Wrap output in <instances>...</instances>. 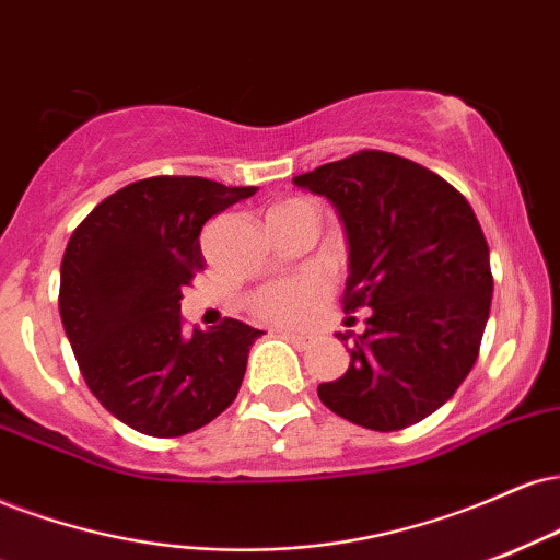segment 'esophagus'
I'll return each mask as SVG.
<instances>
[{"mask_svg": "<svg viewBox=\"0 0 560 560\" xmlns=\"http://www.w3.org/2000/svg\"><path fill=\"white\" fill-rule=\"evenodd\" d=\"M281 336H284L287 341H292L294 347L298 349H305V347H310L313 345V336H307V334H294V331H281Z\"/></svg>", "mask_w": 560, "mask_h": 560, "instance_id": "esophagus-1", "label": "esophagus"}]
</instances>
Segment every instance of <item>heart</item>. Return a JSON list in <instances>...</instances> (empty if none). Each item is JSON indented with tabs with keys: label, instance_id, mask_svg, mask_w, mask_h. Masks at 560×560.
Instances as JSON below:
<instances>
[{
	"label": "heart",
	"instance_id": "heart-1",
	"mask_svg": "<svg viewBox=\"0 0 560 560\" xmlns=\"http://www.w3.org/2000/svg\"><path fill=\"white\" fill-rule=\"evenodd\" d=\"M294 203H300V200H289V203L271 208V211ZM323 294H326V276L320 271H305L294 279L276 281V284L260 289L253 298V313L262 320L276 323V326H300L310 318Z\"/></svg>",
	"mask_w": 560,
	"mask_h": 560
}]
</instances>
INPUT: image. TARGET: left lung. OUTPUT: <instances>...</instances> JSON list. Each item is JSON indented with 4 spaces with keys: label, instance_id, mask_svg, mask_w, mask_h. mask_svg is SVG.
I'll use <instances>...</instances> for the list:
<instances>
[{
    "label": "left lung",
    "instance_id": "1",
    "mask_svg": "<svg viewBox=\"0 0 560 560\" xmlns=\"http://www.w3.org/2000/svg\"><path fill=\"white\" fill-rule=\"evenodd\" d=\"M331 200L347 232L345 310L365 307L347 373L320 383L331 412L401 430L443 407L472 370L493 300L488 242L459 190L415 161L360 151L294 177Z\"/></svg>",
    "mask_w": 560,
    "mask_h": 560
}]
</instances>
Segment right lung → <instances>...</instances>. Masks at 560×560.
Segmentation results:
<instances>
[{
    "mask_svg": "<svg viewBox=\"0 0 560 560\" xmlns=\"http://www.w3.org/2000/svg\"><path fill=\"white\" fill-rule=\"evenodd\" d=\"M255 195L203 177L132 182L85 215L59 271V315L93 396L138 433L177 438L234 401L262 331L226 318L182 328V289L203 271L200 229Z\"/></svg>",
    "mask_w": 560,
    "mask_h": 560,
    "instance_id": "1",
    "label": "right lung"
}]
</instances>
